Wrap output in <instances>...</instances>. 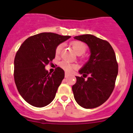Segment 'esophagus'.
Here are the masks:
<instances>
[{
  "instance_id": "34e87169",
  "label": "esophagus",
  "mask_w": 133,
  "mask_h": 133,
  "mask_svg": "<svg viewBox=\"0 0 133 133\" xmlns=\"http://www.w3.org/2000/svg\"><path fill=\"white\" fill-rule=\"evenodd\" d=\"M69 74L68 73V72H65V74H64V77H67L68 76H69Z\"/></svg>"
}]
</instances>
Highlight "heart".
Wrapping results in <instances>:
<instances>
[{"instance_id":"1","label":"heart","mask_w":133,"mask_h":133,"mask_svg":"<svg viewBox=\"0 0 133 133\" xmlns=\"http://www.w3.org/2000/svg\"><path fill=\"white\" fill-rule=\"evenodd\" d=\"M70 46L72 48L73 50L75 51L77 55H81L84 54V52L87 51V46L81 41H71L70 43ZM62 50V45L59 44L56 47L55 49V55L56 56H59L60 53ZM59 66L64 70L67 71V72H70L73 69L76 68V65L75 64H72V63H68L66 61H62L59 64Z\"/></svg>"}]
</instances>
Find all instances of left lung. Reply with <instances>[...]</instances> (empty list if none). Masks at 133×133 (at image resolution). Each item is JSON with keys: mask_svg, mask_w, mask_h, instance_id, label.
<instances>
[{"mask_svg": "<svg viewBox=\"0 0 133 133\" xmlns=\"http://www.w3.org/2000/svg\"><path fill=\"white\" fill-rule=\"evenodd\" d=\"M75 38L87 44L91 54L89 61L79 70L83 77H76L77 82L72 87L74 97L84 109L98 107L110 97L115 88L118 75L115 51L108 41L93 35H83Z\"/></svg>", "mask_w": 133, "mask_h": 133, "instance_id": "obj_1", "label": "left lung"}]
</instances>
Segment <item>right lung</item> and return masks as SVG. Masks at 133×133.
I'll use <instances>...</instances> for the list:
<instances>
[{"mask_svg":"<svg viewBox=\"0 0 133 133\" xmlns=\"http://www.w3.org/2000/svg\"><path fill=\"white\" fill-rule=\"evenodd\" d=\"M70 37L42 32L26 39L16 52L14 61L15 84L21 97L32 106L43 107L55 98L64 72L56 67L51 74L44 68L55 58L56 46Z\"/></svg>","mask_w":133,"mask_h":133,"instance_id":"right-lung-1","label":"right lung"}]
</instances>
